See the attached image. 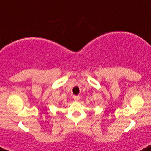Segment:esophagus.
Listing matches in <instances>:
<instances>
[{"instance_id": "1", "label": "esophagus", "mask_w": 151, "mask_h": 151, "mask_svg": "<svg viewBox=\"0 0 151 151\" xmlns=\"http://www.w3.org/2000/svg\"><path fill=\"white\" fill-rule=\"evenodd\" d=\"M73 99H74L75 101H78L80 99V97L79 96H77V95H74L73 96Z\"/></svg>"}]
</instances>
